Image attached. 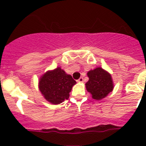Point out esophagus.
<instances>
[{"label": "esophagus", "mask_w": 146, "mask_h": 146, "mask_svg": "<svg viewBox=\"0 0 146 146\" xmlns=\"http://www.w3.org/2000/svg\"><path fill=\"white\" fill-rule=\"evenodd\" d=\"M77 81L78 82H83V78H79Z\"/></svg>", "instance_id": "34e87169"}]
</instances>
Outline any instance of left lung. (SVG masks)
I'll list each match as a JSON object with an SVG mask.
<instances>
[{"label":"left lung","mask_w":146,"mask_h":146,"mask_svg":"<svg viewBox=\"0 0 146 146\" xmlns=\"http://www.w3.org/2000/svg\"><path fill=\"white\" fill-rule=\"evenodd\" d=\"M87 74L89 80L85 83V88L93 99L100 100L112 92L114 82L111 74L107 70L98 67L88 71Z\"/></svg>","instance_id":"8db88e82"}]
</instances>
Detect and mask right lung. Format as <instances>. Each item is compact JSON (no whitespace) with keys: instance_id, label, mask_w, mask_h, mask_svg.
<instances>
[{"instance_id":"right-lung-1","label":"right lung","mask_w":146,"mask_h":146,"mask_svg":"<svg viewBox=\"0 0 146 146\" xmlns=\"http://www.w3.org/2000/svg\"><path fill=\"white\" fill-rule=\"evenodd\" d=\"M76 82L61 67L48 70L39 80V89L46 101L58 104L68 100L72 88Z\"/></svg>"}]
</instances>
